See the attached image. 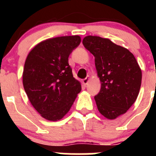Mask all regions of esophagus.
Returning a JSON list of instances; mask_svg holds the SVG:
<instances>
[{"label": "esophagus", "instance_id": "34e87169", "mask_svg": "<svg viewBox=\"0 0 156 156\" xmlns=\"http://www.w3.org/2000/svg\"><path fill=\"white\" fill-rule=\"evenodd\" d=\"M89 80H90V77L87 76L85 79L83 80V83L84 85H87V83L89 82Z\"/></svg>", "mask_w": 156, "mask_h": 156}]
</instances>
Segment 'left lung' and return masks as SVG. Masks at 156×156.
Instances as JSON below:
<instances>
[{"instance_id": "obj_1", "label": "left lung", "mask_w": 156, "mask_h": 156, "mask_svg": "<svg viewBox=\"0 0 156 156\" xmlns=\"http://www.w3.org/2000/svg\"><path fill=\"white\" fill-rule=\"evenodd\" d=\"M94 56L101 87L94 96L98 109L107 119L124 114L137 99L141 84V70L133 54L109 39L87 36L83 40Z\"/></svg>"}]
</instances>
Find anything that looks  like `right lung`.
Instances as JSON below:
<instances>
[{"label":"right lung","mask_w":156,"mask_h":156,"mask_svg":"<svg viewBox=\"0 0 156 156\" xmlns=\"http://www.w3.org/2000/svg\"><path fill=\"white\" fill-rule=\"evenodd\" d=\"M79 36H66L44 41L29 53L23 83L34 108L51 121L61 119L81 90L73 76L69 56L79 46Z\"/></svg>","instance_id":"1"}]
</instances>
